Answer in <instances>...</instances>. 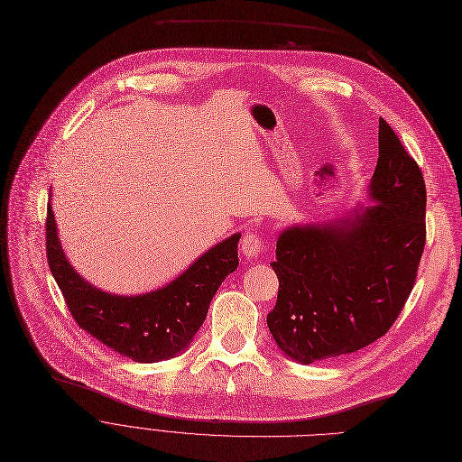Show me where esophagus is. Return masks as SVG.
I'll return each mask as SVG.
<instances>
[{"mask_svg": "<svg viewBox=\"0 0 462 462\" xmlns=\"http://www.w3.org/2000/svg\"><path fill=\"white\" fill-rule=\"evenodd\" d=\"M263 248H265V243H263V238L257 233H246L243 236V243H240V252H243L246 259L257 257Z\"/></svg>", "mask_w": 462, "mask_h": 462, "instance_id": "esophagus-1", "label": "esophagus"}]
</instances>
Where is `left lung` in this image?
<instances>
[{
	"instance_id": "8db88e82",
	"label": "left lung",
	"mask_w": 462,
	"mask_h": 462,
	"mask_svg": "<svg viewBox=\"0 0 462 462\" xmlns=\"http://www.w3.org/2000/svg\"><path fill=\"white\" fill-rule=\"evenodd\" d=\"M378 146L368 186L374 205L278 236L271 267L280 288L267 325L283 354L302 365L383 337L415 283L427 236L425 180L383 118Z\"/></svg>"
}]
</instances>
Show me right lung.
<instances>
[{
  "instance_id": "add662e5",
  "label": "right lung",
  "mask_w": 462,
  "mask_h": 462,
  "mask_svg": "<svg viewBox=\"0 0 462 462\" xmlns=\"http://www.w3.org/2000/svg\"><path fill=\"white\" fill-rule=\"evenodd\" d=\"M238 238L222 240L165 288L125 297L94 288L71 267L47 208V261L71 316L88 335L137 363L165 361L189 346L217 288L238 267Z\"/></svg>"
}]
</instances>
